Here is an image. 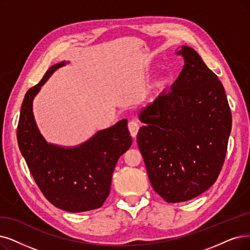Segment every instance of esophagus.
I'll use <instances>...</instances> for the list:
<instances>
[{
  "label": "esophagus",
  "instance_id": "34e87169",
  "mask_svg": "<svg viewBox=\"0 0 250 250\" xmlns=\"http://www.w3.org/2000/svg\"><path fill=\"white\" fill-rule=\"evenodd\" d=\"M128 128H129V131H130V134L131 136L134 138L136 137L137 135V132H138V129H139V125L136 121H134V120H132V121H130L128 123Z\"/></svg>",
  "mask_w": 250,
  "mask_h": 250
}]
</instances>
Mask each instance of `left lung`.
Segmentation results:
<instances>
[{"mask_svg": "<svg viewBox=\"0 0 250 250\" xmlns=\"http://www.w3.org/2000/svg\"><path fill=\"white\" fill-rule=\"evenodd\" d=\"M185 65L170 91L138 114L136 142L155 192L185 202L210 188L221 172L232 115L224 86L195 50L183 46Z\"/></svg>", "mask_w": 250, "mask_h": 250, "instance_id": "obj_1", "label": "left lung"}]
</instances>
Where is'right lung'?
Instances as JSON below:
<instances>
[{"mask_svg":"<svg viewBox=\"0 0 250 250\" xmlns=\"http://www.w3.org/2000/svg\"><path fill=\"white\" fill-rule=\"evenodd\" d=\"M62 62L49 67L38 85L26 92L17 127L19 149L35 182L47 200L68 212H83L102 207L109 195L118 159L131 146L127 119L97 131L74 146L48 143L36 123L33 103L42 86Z\"/></svg>","mask_w":250,"mask_h":250,"instance_id":"obj_1","label":"right lung"}]
</instances>
